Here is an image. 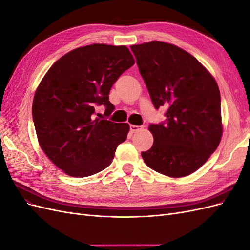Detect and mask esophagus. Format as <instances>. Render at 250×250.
<instances>
[{
    "label": "esophagus",
    "mask_w": 250,
    "mask_h": 250,
    "mask_svg": "<svg viewBox=\"0 0 250 250\" xmlns=\"http://www.w3.org/2000/svg\"><path fill=\"white\" fill-rule=\"evenodd\" d=\"M142 126H137V125H130V132L134 133V132H138L139 130L142 129Z\"/></svg>",
    "instance_id": "esophagus-1"
}]
</instances>
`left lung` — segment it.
I'll list each match as a JSON object with an SVG mask.
<instances>
[{
    "label": "left lung",
    "mask_w": 250,
    "mask_h": 250,
    "mask_svg": "<svg viewBox=\"0 0 250 250\" xmlns=\"http://www.w3.org/2000/svg\"><path fill=\"white\" fill-rule=\"evenodd\" d=\"M154 107L167 108L166 123L150 124L153 145L145 164L169 177L197 171L222 137L221 98L215 78L190 53L172 43L130 47Z\"/></svg>",
    "instance_id": "8db88e82"
}]
</instances>
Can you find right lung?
Wrapping results in <instances>:
<instances>
[{
	"label": "right lung",
	"mask_w": 250,
	"mask_h": 250,
	"mask_svg": "<svg viewBox=\"0 0 250 250\" xmlns=\"http://www.w3.org/2000/svg\"><path fill=\"white\" fill-rule=\"evenodd\" d=\"M134 64L126 46L94 43L66 53L37 86L32 116L40 146L57 168L86 177L107 168L129 125L95 118L98 105L110 115L109 92Z\"/></svg>",
	"instance_id": "add662e5"
}]
</instances>
